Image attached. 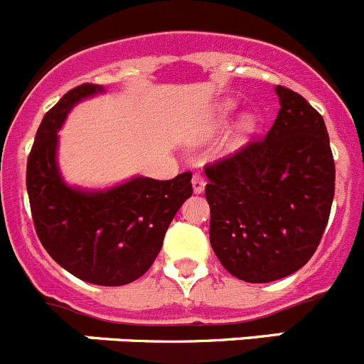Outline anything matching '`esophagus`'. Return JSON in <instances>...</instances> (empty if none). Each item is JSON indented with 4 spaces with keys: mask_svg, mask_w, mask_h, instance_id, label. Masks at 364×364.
I'll list each match as a JSON object with an SVG mask.
<instances>
[{
    "mask_svg": "<svg viewBox=\"0 0 364 364\" xmlns=\"http://www.w3.org/2000/svg\"><path fill=\"white\" fill-rule=\"evenodd\" d=\"M192 185H193V192L200 193V192H204V186H206V179H204L203 174H193L192 176Z\"/></svg>",
    "mask_w": 364,
    "mask_h": 364,
    "instance_id": "esophagus-1",
    "label": "esophagus"
}]
</instances>
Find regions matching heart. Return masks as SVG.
<instances>
[{
	"mask_svg": "<svg viewBox=\"0 0 364 364\" xmlns=\"http://www.w3.org/2000/svg\"><path fill=\"white\" fill-rule=\"evenodd\" d=\"M232 108H235V103H232V101H228V103L222 105L220 110H218V121H220V122L224 121V119L228 117V114L232 110ZM250 129H252V121H250V119H247V121H243L242 124H240L238 133H236V136H235V144L242 142V140L245 139L247 135H249Z\"/></svg>",
	"mask_w": 364,
	"mask_h": 364,
	"instance_id": "heart-1",
	"label": "heart"
}]
</instances>
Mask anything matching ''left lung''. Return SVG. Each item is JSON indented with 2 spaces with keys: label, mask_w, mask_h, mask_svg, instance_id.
Instances as JSON below:
<instances>
[{
  "label": "left lung",
  "mask_w": 364,
  "mask_h": 364,
  "mask_svg": "<svg viewBox=\"0 0 364 364\" xmlns=\"http://www.w3.org/2000/svg\"><path fill=\"white\" fill-rule=\"evenodd\" d=\"M279 114L264 136L204 165L210 243L247 283L283 279L315 254L334 197L333 151L322 115L277 85Z\"/></svg>",
  "instance_id": "left-lung-1"
}]
</instances>
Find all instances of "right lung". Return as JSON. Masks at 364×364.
I'll return each instance as SVG.
<instances>
[{
    "instance_id": "obj_1",
    "label": "right lung",
    "mask_w": 364,
    "mask_h": 364,
    "mask_svg": "<svg viewBox=\"0 0 364 364\" xmlns=\"http://www.w3.org/2000/svg\"><path fill=\"white\" fill-rule=\"evenodd\" d=\"M101 92L83 83L44 115L26 164L31 218L42 247L77 279L121 287L144 276L181 204L192 196V172L167 181L135 178L108 192L69 188L56 168V129L74 103Z\"/></svg>"
}]
</instances>
